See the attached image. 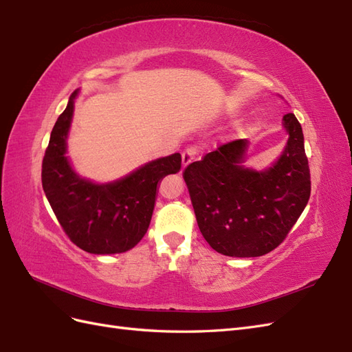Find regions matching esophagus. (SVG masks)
I'll return each mask as SVG.
<instances>
[{"mask_svg": "<svg viewBox=\"0 0 352 352\" xmlns=\"http://www.w3.org/2000/svg\"><path fill=\"white\" fill-rule=\"evenodd\" d=\"M199 154V148L197 145H189L186 150L182 153V163L184 166H188L189 163H192L194 160H197Z\"/></svg>", "mask_w": 352, "mask_h": 352, "instance_id": "34e87169", "label": "esophagus"}]
</instances>
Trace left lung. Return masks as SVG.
Wrapping results in <instances>:
<instances>
[{
    "label": "left lung",
    "mask_w": 352,
    "mask_h": 352,
    "mask_svg": "<svg viewBox=\"0 0 352 352\" xmlns=\"http://www.w3.org/2000/svg\"><path fill=\"white\" fill-rule=\"evenodd\" d=\"M289 140L265 172L245 168L248 142L220 145L184 170L198 228L212 250L229 257H260L278 248L311 192L304 135L294 113L283 116Z\"/></svg>",
    "instance_id": "1"
}]
</instances>
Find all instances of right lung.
Instances as JSON below:
<instances>
[{
	"label": "right lung",
	"instance_id": "add662e5",
	"mask_svg": "<svg viewBox=\"0 0 352 352\" xmlns=\"http://www.w3.org/2000/svg\"><path fill=\"white\" fill-rule=\"evenodd\" d=\"M73 92L52 127L42 160V188L70 241L91 254H117L133 248L150 226L157 185L180 170L179 153L138 168L109 185H95L73 172L66 158V138L73 114Z\"/></svg>",
	"mask_w": 352,
	"mask_h": 352
}]
</instances>
